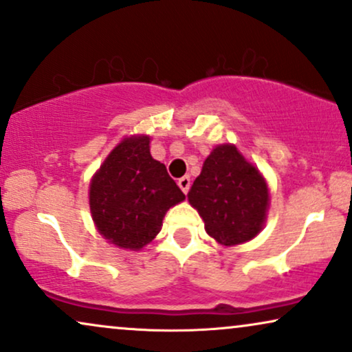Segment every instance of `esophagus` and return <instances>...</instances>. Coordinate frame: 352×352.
I'll list each match as a JSON object with an SVG mask.
<instances>
[{
    "label": "esophagus",
    "mask_w": 352,
    "mask_h": 352,
    "mask_svg": "<svg viewBox=\"0 0 352 352\" xmlns=\"http://www.w3.org/2000/svg\"><path fill=\"white\" fill-rule=\"evenodd\" d=\"M177 186H179L181 190H183L184 194L189 192V188H190V177L189 176H183L179 181H177Z\"/></svg>",
    "instance_id": "1"
}]
</instances>
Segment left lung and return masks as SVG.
<instances>
[{
    "label": "left lung",
    "instance_id": "1",
    "mask_svg": "<svg viewBox=\"0 0 352 352\" xmlns=\"http://www.w3.org/2000/svg\"><path fill=\"white\" fill-rule=\"evenodd\" d=\"M206 232L223 246L250 241L261 232L269 207V189L258 168L232 143L219 145L204 162L188 194Z\"/></svg>",
    "mask_w": 352,
    "mask_h": 352
}]
</instances>
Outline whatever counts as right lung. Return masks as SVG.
<instances>
[{
  "label": "right lung",
  "mask_w": 352,
  "mask_h": 352,
  "mask_svg": "<svg viewBox=\"0 0 352 352\" xmlns=\"http://www.w3.org/2000/svg\"><path fill=\"white\" fill-rule=\"evenodd\" d=\"M186 196L163 163L150 155V137L124 138L89 184V209L98 232L112 245L138 251L162 230L163 217Z\"/></svg>",
  "instance_id": "add662e5"
}]
</instances>
